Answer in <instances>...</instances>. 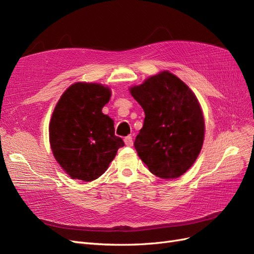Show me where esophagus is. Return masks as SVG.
<instances>
[{
  "label": "esophagus",
  "instance_id": "1",
  "mask_svg": "<svg viewBox=\"0 0 254 254\" xmlns=\"http://www.w3.org/2000/svg\"><path fill=\"white\" fill-rule=\"evenodd\" d=\"M124 142L126 144V146H128V147H131V146L133 145V140H132V136L131 135H128L126 136L124 139Z\"/></svg>",
  "mask_w": 254,
  "mask_h": 254
}]
</instances>
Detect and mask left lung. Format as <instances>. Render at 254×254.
I'll return each mask as SVG.
<instances>
[{"instance_id": "8db88e82", "label": "left lung", "mask_w": 254, "mask_h": 254, "mask_svg": "<svg viewBox=\"0 0 254 254\" xmlns=\"http://www.w3.org/2000/svg\"><path fill=\"white\" fill-rule=\"evenodd\" d=\"M145 112L134 147L155 176L175 179L194 164L204 139V119L195 94L163 71L129 89Z\"/></svg>"}]
</instances>
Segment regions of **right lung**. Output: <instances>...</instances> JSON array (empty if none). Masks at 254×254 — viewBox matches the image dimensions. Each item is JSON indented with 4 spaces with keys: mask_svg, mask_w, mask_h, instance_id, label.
<instances>
[{
    "mask_svg": "<svg viewBox=\"0 0 254 254\" xmlns=\"http://www.w3.org/2000/svg\"><path fill=\"white\" fill-rule=\"evenodd\" d=\"M111 91L99 83L76 82L61 95L50 123L53 155L72 179L101 177L124 146L114 122L102 112Z\"/></svg>",
    "mask_w": 254,
    "mask_h": 254,
    "instance_id": "add662e5",
    "label": "right lung"
}]
</instances>
